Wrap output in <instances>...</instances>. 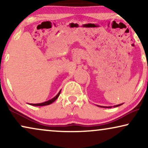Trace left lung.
I'll return each mask as SVG.
<instances>
[{
    "mask_svg": "<svg viewBox=\"0 0 148 148\" xmlns=\"http://www.w3.org/2000/svg\"><path fill=\"white\" fill-rule=\"evenodd\" d=\"M123 104H118V105H115V106H113V107H117V106H121V105H122ZM98 106H100V107H102V108H112V106H98V105H97Z\"/></svg>",
    "mask_w": 148,
    "mask_h": 148,
    "instance_id": "left-lung-1",
    "label": "left lung"
}]
</instances>
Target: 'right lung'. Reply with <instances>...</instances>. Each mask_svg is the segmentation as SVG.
I'll return each mask as SVG.
<instances>
[{"mask_svg":"<svg viewBox=\"0 0 148 148\" xmlns=\"http://www.w3.org/2000/svg\"><path fill=\"white\" fill-rule=\"evenodd\" d=\"M60 92H61V90L59 91V92H58V94H56V96H54L53 98L50 99V100H48V101H46V102H42V103H38V104H29L32 105V106H46V105H49L50 104H52V102H54V101H55L56 99L58 98V97L59 96V95L60 94Z\"/></svg>","mask_w":148,"mask_h":148,"instance_id":"obj_1","label":"right lung"}]
</instances>
